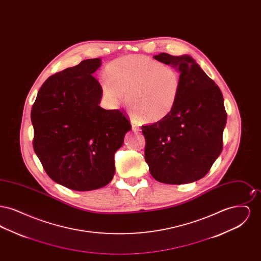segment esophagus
Segmentation results:
<instances>
[{
    "label": "esophagus",
    "mask_w": 261,
    "mask_h": 261,
    "mask_svg": "<svg viewBox=\"0 0 261 261\" xmlns=\"http://www.w3.org/2000/svg\"><path fill=\"white\" fill-rule=\"evenodd\" d=\"M131 125H132V129H133L134 131H139V130H140V126L138 124V122H137L136 120L131 119Z\"/></svg>",
    "instance_id": "obj_1"
}]
</instances>
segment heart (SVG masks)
<instances>
[{
  "label": "heart",
  "instance_id": "obj_1",
  "mask_svg": "<svg viewBox=\"0 0 261 261\" xmlns=\"http://www.w3.org/2000/svg\"><path fill=\"white\" fill-rule=\"evenodd\" d=\"M101 82L102 95L112 105L127 100L130 110L146 122L167 117L182 89L180 73L146 56H127L111 62Z\"/></svg>",
  "mask_w": 261,
  "mask_h": 261
}]
</instances>
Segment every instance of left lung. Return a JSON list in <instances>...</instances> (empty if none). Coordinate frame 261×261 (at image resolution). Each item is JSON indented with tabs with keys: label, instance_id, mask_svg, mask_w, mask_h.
<instances>
[{
	"label": "left lung",
	"instance_id": "obj_1",
	"mask_svg": "<svg viewBox=\"0 0 261 261\" xmlns=\"http://www.w3.org/2000/svg\"><path fill=\"white\" fill-rule=\"evenodd\" d=\"M156 61L174 67L182 79L172 112L142 126L149 173L165 184H186L204 177L223 149L227 112L215 82L189 56L161 53Z\"/></svg>",
	"mask_w": 261,
	"mask_h": 261
}]
</instances>
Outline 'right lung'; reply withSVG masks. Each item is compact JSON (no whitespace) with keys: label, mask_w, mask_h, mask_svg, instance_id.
Returning a JSON list of instances; mask_svg holds the SVG:
<instances>
[{"label":"right lung","mask_w":261,"mask_h":261,"mask_svg":"<svg viewBox=\"0 0 261 261\" xmlns=\"http://www.w3.org/2000/svg\"><path fill=\"white\" fill-rule=\"evenodd\" d=\"M99 59H89L50 76L31 110L33 149L51 180L74 191L108 185L114 153L131 129L124 112L99 106L101 87L93 73Z\"/></svg>","instance_id":"1"}]
</instances>
